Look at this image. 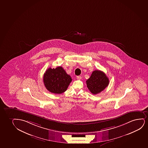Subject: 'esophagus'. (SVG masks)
I'll use <instances>...</instances> for the list:
<instances>
[{
    "label": "esophagus",
    "mask_w": 148,
    "mask_h": 148,
    "mask_svg": "<svg viewBox=\"0 0 148 148\" xmlns=\"http://www.w3.org/2000/svg\"><path fill=\"white\" fill-rule=\"evenodd\" d=\"M77 79H78V80H80L82 79V77L81 76H76Z\"/></svg>",
    "instance_id": "esophagus-1"
}]
</instances>
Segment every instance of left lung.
Instances as JSON below:
<instances>
[{
	"mask_svg": "<svg viewBox=\"0 0 148 148\" xmlns=\"http://www.w3.org/2000/svg\"><path fill=\"white\" fill-rule=\"evenodd\" d=\"M86 84L90 91L96 95L102 91L108 86L109 80L103 72L95 70L86 81Z\"/></svg>",
	"mask_w": 148,
	"mask_h": 148,
	"instance_id": "1",
	"label": "left lung"
}]
</instances>
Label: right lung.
<instances>
[{"label":"right lung","instance_id":"right-lung-1","mask_svg":"<svg viewBox=\"0 0 148 148\" xmlns=\"http://www.w3.org/2000/svg\"><path fill=\"white\" fill-rule=\"evenodd\" d=\"M72 80L71 76L61 66L55 69L48 68L43 76L46 88L51 93L57 94L66 91Z\"/></svg>","mask_w":148,"mask_h":148}]
</instances>
